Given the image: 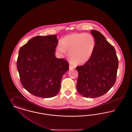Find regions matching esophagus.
<instances>
[{
	"label": "esophagus",
	"instance_id": "esophagus-1",
	"mask_svg": "<svg viewBox=\"0 0 132 132\" xmlns=\"http://www.w3.org/2000/svg\"><path fill=\"white\" fill-rule=\"evenodd\" d=\"M74 68H75V66L72 64H69V69H74Z\"/></svg>",
	"mask_w": 132,
	"mask_h": 132
}]
</instances>
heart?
I'll return each mask as SVG.
<instances>
[{
    "label": "heart",
    "mask_w": 132,
    "mask_h": 132,
    "mask_svg": "<svg viewBox=\"0 0 132 132\" xmlns=\"http://www.w3.org/2000/svg\"><path fill=\"white\" fill-rule=\"evenodd\" d=\"M95 46L94 37L89 34L74 33L63 38L57 50L62 54L69 51L70 60L77 64L88 62L92 56Z\"/></svg>",
    "instance_id": "b5f03b06"
}]
</instances>
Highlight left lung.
<instances>
[{"mask_svg":"<svg viewBox=\"0 0 132 132\" xmlns=\"http://www.w3.org/2000/svg\"><path fill=\"white\" fill-rule=\"evenodd\" d=\"M95 41L94 53L88 62L77 67L79 73L77 89L87 98L106 94L114 85L118 67L116 51L100 31L91 30Z\"/></svg>","mask_w":132,"mask_h":132,"instance_id":"1","label":"left lung"}]
</instances>
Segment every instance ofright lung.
Returning a JSON list of instances; mask_svg holds the SVG:
<instances>
[{"mask_svg":"<svg viewBox=\"0 0 132 132\" xmlns=\"http://www.w3.org/2000/svg\"><path fill=\"white\" fill-rule=\"evenodd\" d=\"M56 35L37 36L19 50L17 67L21 84L31 94L42 98L58 93L69 63L55 56Z\"/></svg>","mask_w":132,"mask_h":132,"instance_id":"obj_1","label":"right lung"}]
</instances>
